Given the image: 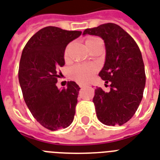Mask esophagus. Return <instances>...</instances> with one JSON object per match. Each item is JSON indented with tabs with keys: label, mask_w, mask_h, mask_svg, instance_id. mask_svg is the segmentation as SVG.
Returning <instances> with one entry per match:
<instances>
[{
	"label": "esophagus",
	"mask_w": 160,
	"mask_h": 160,
	"mask_svg": "<svg viewBox=\"0 0 160 160\" xmlns=\"http://www.w3.org/2000/svg\"><path fill=\"white\" fill-rule=\"evenodd\" d=\"M79 86L81 87V88H84V87H86V84H80Z\"/></svg>",
	"instance_id": "34e87169"
}]
</instances>
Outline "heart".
Listing matches in <instances>:
<instances>
[{"mask_svg":"<svg viewBox=\"0 0 160 160\" xmlns=\"http://www.w3.org/2000/svg\"><path fill=\"white\" fill-rule=\"evenodd\" d=\"M99 39L97 38H88L86 40L87 48L92 45V43L96 42ZM97 68L94 65H89V64H80L76 65L71 69V73L73 78L78 79L80 82H88L89 81L92 77V74L96 72Z\"/></svg>","mask_w":160,"mask_h":160,"instance_id":"1","label":"heart"}]
</instances>
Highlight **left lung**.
<instances>
[{
  "label": "left lung",
  "instance_id": "obj_1",
  "mask_svg": "<svg viewBox=\"0 0 160 160\" xmlns=\"http://www.w3.org/2000/svg\"><path fill=\"white\" fill-rule=\"evenodd\" d=\"M83 36H98L104 42L106 57L99 77L110 82V91L95 89L93 102L100 122L122 125L133 117L143 98L145 71L137 43L122 27L105 23L86 29Z\"/></svg>",
  "mask_w": 160,
  "mask_h": 160
}]
</instances>
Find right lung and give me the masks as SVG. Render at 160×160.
I'll list each match as a JSON object with an SVG mask.
<instances>
[{"mask_svg": "<svg viewBox=\"0 0 160 160\" xmlns=\"http://www.w3.org/2000/svg\"><path fill=\"white\" fill-rule=\"evenodd\" d=\"M82 32L44 27L25 46L18 78L30 112L41 125L50 130L68 128L73 121L80 88L73 81L59 89L56 83L59 67L64 66L67 46Z\"/></svg>", "mask_w": 160, "mask_h": 160, "instance_id": "1", "label": "right lung"}]
</instances>
